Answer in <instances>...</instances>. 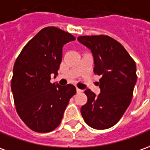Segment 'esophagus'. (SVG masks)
<instances>
[{
	"label": "esophagus",
	"mask_w": 150,
	"mask_h": 150,
	"mask_svg": "<svg viewBox=\"0 0 150 150\" xmlns=\"http://www.w3.org/2000/svg\"><path fill=\"white\" fill-rule=\"evenodd\" d=\"M76 91H77V93H81V91H82V90H81V89L79 88H76Z\"/></svg>",
	"instance_id": "esophagus-1"
}]
</instances>
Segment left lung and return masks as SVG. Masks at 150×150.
Segmentation results:
<instances>
[{
	"label": "left lung",
	"instance_id": "8db88e82",
	"mask_svg": "<svg viewBox=\"0 0 150 150\" xmlns=\"http://www.w3.org/2000/svg\"><path fill=\"white\" fill-rule=\"evenodd\" d=\"M77 40L91 50L94 73L101 77L98 96L85 91L87 102L81 106V116L92 128H110L131 104L137 80L136 63L119 42L108 36H82Z\"/></svg>",
	"mask_w": 150,
	"mask_h": 150
}]
</instances>
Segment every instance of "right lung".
Segmentation results:
<instances>
[{
  "instance_id": "obj_1",
  "label": "right lung",
  "mask_w": 150,
  "mask_h": 150,
  "mask_svg": "<svg viewBox=\"0 0 150 150\" xmlns=\"http://www.w3.org/2000/svg\"><path fill=\"white\" fill-rule=\"evenodd\" d=\"M75 39L58 28H45L28 42L14 63L11 91L16 111L34 132L45 133L56 128L76 94L72 84L50 82L51 75H58L63 46Z\"/></svg>"
}]
</instances>
